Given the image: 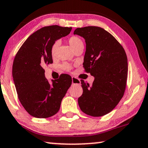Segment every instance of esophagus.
<instances>
[{
  "mask_svg": "<svg viewBox=\"0 0 148 148\" xmlns=\"http://www.w3.org/2000/svg\"><path fill=\"white\" fill-rule=\"evenodd\" d=\"M72 84H81V81L79 79L76 78V77H72Z\"/></svg>",
  "mask_w": 148,
  "mask_h": 148,
  "instance_id": "1",
  "label": "esophagus"
}]
</instances>
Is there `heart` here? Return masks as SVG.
Listing matches in <instances>:
<instances>
[{
    "instance_id": "obj_1",
    "label": "heart",
    "mask_w": 148,
    "mask_h": 148,
    "mask_svg": "<svg viewBox=\"0 0 148 148\" xmlns=\"http://www.w3.org/2000/svg\"><path fill=\"white\" fill-rule=\"evenodd\" d=\"M67 41H68L69 45L71 46L72 49L74 51H75L76 50L78 49V48L83 47V40H81V38L77 37V36H72V37L68 38V40ZM59 45L60 42L58 40L55 41L52 45L51 48H50V53H51V56L53 58L55 57L56 55L57 49L58 47H59ZM62 67L63 69L65 70V71H71L73 68L72 65L68 64V63H64V64H63L62 65Z\"/></svg>"
}]
</instances>
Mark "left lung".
Instances as JSON below:
<instances>
[{"label":"left lung","mask_w":148,"mask_h":148,"mask_svg":"<svg viewBox=\"0 0 148 148\" xmlns=\"http://www.w3.org/2000/svg\"><path fill=\"white\" fill-rule=\"evenodd\" d=\"M75 35L85 39L83 67L94 77L92 86L81 80L83 92L78 99L81 111L101 117L112 111L121 100L127 85V57L116 38L103 28H77Z\"/></svg>","instance_id":"8db88e82"}]
</instances>
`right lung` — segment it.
Wrapping results in <instances>:
<instances>
[{"mask_svg":"<svg viewBox=\"0 0 148 148\" xmlns=\"http://www.w3.org/2000/svg\"><path fill=\"white\" fill-rule=\"evenodd\" d=\"M71 27L50 25L28 37L14 58L12 75L19 101L29 114L37 118L54 115L71 86L67 74L48 83L44 67L52 64L50 48L56 40L69 35Z\"/></svg>","mask_w":148,"mask_h":148,"instance_id":"obj_1","label":"right lung"}]
</instances>
